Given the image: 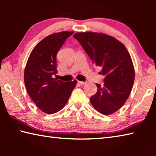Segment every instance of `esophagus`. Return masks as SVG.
Instances as JSON below:
<instances>
[{"label":"esophagus","mask_w":156,"mask_h":156,"mask_svg":"<svg viewBox=\"0 0 156 156\" xmlns=\"http://www.w3.org/2000/svg\"><path fill=\"white\" fill-rule=\"evenodd\" d=\"M78 83L81 84V85H83V84H85L87 83V82H83V81H80L78 80Z\"/></svg>","instance_id":"obj_1"}]
</instances>
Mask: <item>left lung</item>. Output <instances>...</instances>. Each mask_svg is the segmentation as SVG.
<instances>
[{
  "label": "left lung",
  "mask_w": 156,
  "mask_h": 156,
  "mask_svg": "<svg viewBox=\"0 0 156 156\" xmlns=\"http://www.w3.org/2000/svg\"><path fill=\"white\" fill-rule=\"evenodd\" d=\"M92 62L102 67L104 84L96 83L98 91L90 102L98 112L112 114L120 109L130 95L135 72L131 58L125 45L113 37L95 32L73 35Z\"/></svg>",
  "instance_id": "1"
}]
</instances>
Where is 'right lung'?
Returning <instances> with one entry per match:
<instances>
[{
  "instance_id": "add662e5",
  "label": "right lung",
  "mask_w": 156,
  "mask_h": 156,
  "mask_svg": "<svg viewBox=\"0 0 156 156\" xmlns=\"http://www.w3.org/2000/svg\"><path fill=\"white\" fill-rule=\"evenodd\" d=\"M73 31H61L47 36L34 47L25 69V87L31 100L42 112L56 113L67 104L76 80L62 82L54 78L57 73L56 54Z\"/></svg>"
}]
</instances>
